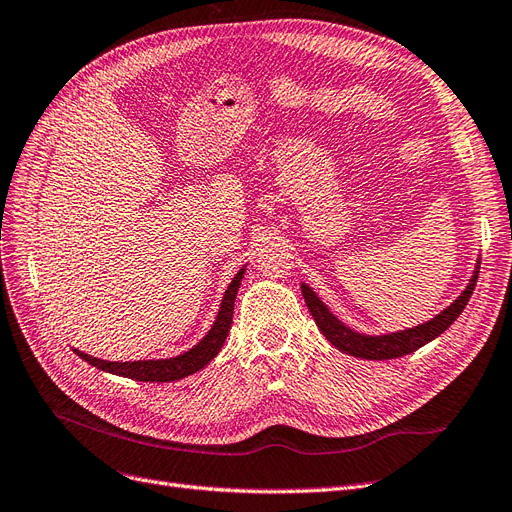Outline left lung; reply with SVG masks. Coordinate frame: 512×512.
<instances>
[{"label":"left lung","mask_w":512,"mask_h":512,"mask_svg":"<svg viewBox=\"0 0 512 512\" xmlns=\"http://www.w3.org/2000/svg\"><path fill=\"white\" fill-rule=\"evenodd\" d=\"M478 269H480V260H476L470 284L463 288L459 297L446 309H442L436 318H431L423 324H418V327H412L406 331H395V333H384V335H365V333H359V331L346 327V324L320 301L318 294L307 284H301V292H303V299H305L309 314L314 316V320L318 324V329L337 350H342L350 356H356V359L386 361V359H397V356H404V354L418 350L451 327L472 297L476 280H478Z\"/></svg>","instance_id":"obj_1"}]
</instances>
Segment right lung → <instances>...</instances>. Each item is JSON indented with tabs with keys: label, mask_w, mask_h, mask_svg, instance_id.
Instances as JSON below:
<instances>
[{
	"label": "right lung",
	"mask_w": 512,
	"mask_h": 512,
	"mask_svg": "<svg viewBox=\"0 0 512 512\" xmlns=\"http://www.w3.org/2000/svg\"><path fill=\"white\" fill-rule=\"evenodd\" d=\"M243 273L245 267L232 277V282L224 294L222 305H220V312L218 318H215L213 327L209 329V333L200 339V342L190 348L188 352H183L179 356H170V359H149V361H126V363H119V361H102L96 359V356H89L81 350L74 352L81 356L83 361H87L89 365H94L102 371H108V374H115V376H123V378H132L138 382H173V380H181L190 374H196L198 369H203L205 365H209L218 352L222 350L228 331H230V324H232V312H235V299H237V292L243 280Z\"/></svg>",
	"instance_id": "add662e5"
}]
</instances>
